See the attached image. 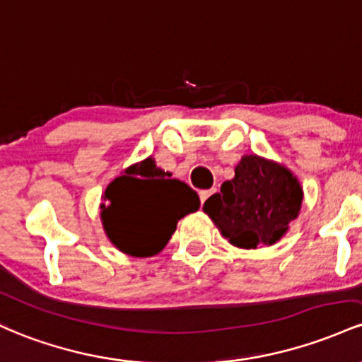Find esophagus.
<instances>
[{
  "label": "esophagus",
  "instance_id": "1",
  "mask_svg": "<svg viewBox=\"0 0 362 362\" xmlns=\"http://www.w3.org/2000/svg\"><path fill=\"white\" fill-rule=\"evenodd\" d=\"M214 193H215V188H212V189H202V192H200V202H202V205H203V203H205L206 198H209L210 194H214Z\"/></svg>",
  "mask_w": 362,
  "mask_h": 362
}]
</instances>
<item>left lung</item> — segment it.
<instances>
[{
	"instance_id": "8db88e82",
	"label": "left lung",
	"mask_w": 362,
	"mask_h": 362,
	"mask_svg": "<svg viewBox=\"0 0 362 362\" xmlns=\"http://www.w3.org/2000/svg\"><path fill=\"white\" fill-rule=\"evenodd\" d=\"M234 180L203 203L221 234L238 247L275 245L299 215L303 188L284 165L258 156H245Z\"/></svg>"
}]
</instances>
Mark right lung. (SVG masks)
I'll return each instance as SVG.
<instances>
[{
  "instance_id": "obj_1",
  "label": "right lung",
  "mask_w": 362,
  "mask_h": 362,
  "mask_svg": "<svg viewBox=\"0 0 362 362\" xmlns=\"http://www.w3.org/2000/svg\"><path fill=\"white\" fill-rule=\"evenodd\" d=\"M103 224L117 250L152 257L169 243L177 221L200 209L194 189L156 165L152 157L129 165L105 189Z\"/></svg>"
}]
</instances>
